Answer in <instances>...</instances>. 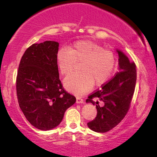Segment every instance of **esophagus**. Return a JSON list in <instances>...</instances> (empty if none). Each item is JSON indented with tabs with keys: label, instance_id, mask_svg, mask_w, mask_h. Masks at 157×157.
Segmentation results:
<instances>
[{
	"label": "esophagus",
	"instance_id": "34e87169",
	"mask_svg": "<svg viewBox=\"0 0 157 157\" xmlns=\"http://www.w3.org/2000/svg\"><path fill=\"white\" fill-rule=\"evenodd\" d=\"M84 101V100L83 98H81V97H77L76 98V103L77 104H82Z\"/></svg>",
	"mask_w": 157,
	"mask_h": 157
}]
</instances>
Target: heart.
<instances>
[{
  "label": "heart",
  "instance_id": "obj_1",
  "mask_svg": "<svg viewBox=\"0 0 157 157\" xmlns=\"http://www.w3.org/2000/svg\"><path fill=\"white\" fill-rule=\"evenodd\" d=\"M56 61L62 75H67L80 63L81 72L73 73L64 79L68 91L83 94L96 85L106 82L113 74L116 65L114 53L101 45L89 40H79L68 48H61Z\"/></svg>",
  "mask_w": 157,
  "mask_h": 157
}]
</instances>
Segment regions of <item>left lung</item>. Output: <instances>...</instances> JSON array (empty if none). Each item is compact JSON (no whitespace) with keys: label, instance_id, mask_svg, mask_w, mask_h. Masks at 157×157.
Here are the masks:
<instances>
[{"label":"left lung","instance_id":"1","mask_svg":"<svg viewBox=\"0 0 157 157\" xmlns=\"http://www.w3.org/2000/svg\"><path fill=\"white\" fill-rule=\"evenodd\" d=\"M119 54V72L101 85L100 89L88 96L87 103H92L97 109L94 119L87 124L94 132L105 133L117 126L130 108L136 81L134 62L130 61L121 51Z\"/></svg>","mask_w":157,"mask_h":157}]
</instances>
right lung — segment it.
I'll list each match as a JSON object with an SVG mask.
<instances>
[{"mask_svg": "<svg viewBox=\"0 0 157 157\" xmlns=\"http://www.w3.org/2000/svg\"><path fill=\"white\" fill-rule=\"evenodd\" d=\"M59 45L51 40L31 45L23 53L17 73L19 106L30 124L40 130L59 125L76 100L64 90L59 79Z\"/></svg>", "mask_w": 157, "mask_h": 157, "instance_id": "right-lung-1", "label": "right lung"}]
</instances>
